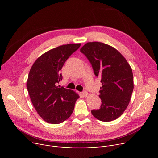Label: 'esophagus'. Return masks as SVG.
I'll use <instances>...</instances> for the list:
<instances>
[{
  "mask_svg": "<svg viewBox=\"0 0 158 158\" xmlns=\"http://www.w3.org/2000/svg\"><path fill=\"white\" fill-rule=\"evenodd\" d=\"M81 94H82V95H84V96H85V97L88 96V92H86V91H84V92H82Z\"/></svg>",
  "mask_w": 158,
  "mask_h": 158,
  "instance_id": "1",
  "label": "esophagus"
}]
</instances>
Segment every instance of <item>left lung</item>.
I'll use <instances>...</instances> for the list:
<instances>
[{"label": "left lung", "instance_id": "obj_1", "mask_svg": "<svg viewBox=\"0 0 158 158\" xmlns=\"http://www.w3.org/2000/svg\"><path fill=\"white\" fill-rule=\"evenodd\" d=\"M80 51L92 64L94 74L101 78L99 97L102 103L92 114L98 120H115L125 111L134 88L131 66L115 48L102 42H88Z\"/></svg>", "mask_w": 158, "mask_h": 158}]
</instances>
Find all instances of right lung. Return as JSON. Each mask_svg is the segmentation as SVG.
<instances>
[{
  "label": "right lung",
  "instance_id": "right-lung-1",
  "mask_svg": "<svg viewBox=\"0 0 158 158\" xmlns=\"http://www.w3.org/2000/svg\"><path fill=\"white\" fill-rule=\"evenodd\" d=\"M80 45H63L47 51L38 57L30 70L28 94L37 113L47 123L59 124L73 112L79 95L57 84L63 78L60 71L65 61Z\"/></svg>",
  "mask_w": 158,
  "mask_h": 158
}]
</instances>
